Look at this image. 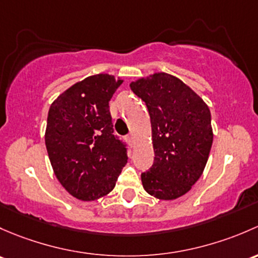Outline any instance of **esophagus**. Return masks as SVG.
<instances>
[{"label": "esophagus", "mask_w": 258, "mask_h": 258, "mask_svg": "<svg viewBox=\"0 0 258 258\" xmlns=\"http://www.w3.org/2000/svg\"><path fill=\"white\" fill-rule=\"evenodd\" d=\"M126 140H128V143L130 145H133V144H134V135L129 134L128 138H126Z\"/></svg>", "instance_id": "obj_1"}]
</instances>
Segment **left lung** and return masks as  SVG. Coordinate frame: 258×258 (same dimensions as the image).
I'll use <instances>...</instances> for the list:
<instances>
[{"instance_id": "1", "label": "left lung", "mask_w": 258, "mask_h": 258, "mask_svg": "<svg viewBox=\"0 0 258 258\" xmlns=\"http://www.w3.org/2000/svg\"><path fill=\"white\" fill-rule=\"evenodd\" d=\"M147 104L151 123L154 164L142 174L143 187L159 200L185 195L208 163L214 133L203 98L181 79L156 72L130 83Z\"/></svg>"}]
</instances>
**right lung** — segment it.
<instances>
[{
    "label": "right lung",
    "mask_w": 258,
    "mask_h": 258,
    "mask_svg": "<svg viewBox=\"0 0 258 258\" xmlns=\"http://www.w3.org/2000/svg\"><path fill=\"white\" fill-rule=\"evenodd\" d=\"M123 79L100 73L77 82L50 104L46 142L58 181L73 198L93 201L109 194L128 161L113 134L109 100Z\"/></svg>",
    "instance_id": "obj_1"
}]
</instances>
